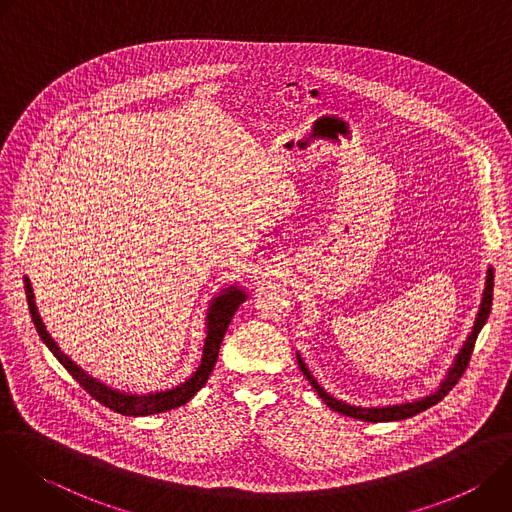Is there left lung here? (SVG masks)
<instances>
[{
  "label": "left lung",
  "mask_w": 512,
  "mask_h": 512,
  "mask_svg": "<svg viewBox=\"0 0 512 512\" xmlns=\"http://www.w3.org/2000/svg\"><path fill=\"white\" fill-rule=\"evenodd\" d=\"M492 289H494V271L492 267H488L486 271V285H484V294H482V304L478 308V314H476V320H474V326H472V332L468 334L464 346L460 348V352L456 354L454 358V364L450 367L446 379L440 383V387H437L431 395L423 397V399H417V401H411V403H401V405H387V407H356V405H348L344 401H338L336 397L328 395L320 385L318 381L312 377V373L308 371L306 362L302 360V356L298 354V364L300 369L304 373V377L310 381V385L316 389V393L320 395V399L334 411L346 415V417H354V419H360V421H371V423H381V421H399V419H407V417H413L425 409H429L431 405H435L437 401H442L452 389L454 385L460 381V377L464 375L468 362H470V356H472V350H474V344H476V338L482 330V326L486 324L488 316H490V308H492Z\"/></svg>",
  "instance_id": "8db88e82"
}]
</instances>
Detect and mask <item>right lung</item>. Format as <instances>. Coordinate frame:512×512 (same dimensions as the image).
Returning <instances> with one entry per match:
<instances>
[{"label":"right lung","mask_w":512,"mask_h":512,"mask_svg":"<svg viewBox=\"0 0 512 512\" xmlns=\"http://www.w3.org/2000/svg\"><path fill=\"white\" fill-rule=\"evenodd\" d=\"M24 287H26V300H28V308L32 314V322H34L42 342L56 356V360L72 375V379H77V383L93 399H97L101 405L109 407L115 413L131 415V417L154 415V413L176 409V407L188 403L206 385V381L214 369V362L218 358V348H221L225 332H227L235 312L239 310V306L247 300V294L237 285L223 289L221 294L212 298L208 312H206V338H204V346H202V358H200V364L196 367V371L178 387H172L166 391H156V393H145V395H133V393H123L119 389L107 387L105 383L87 375L79 367V364H75V360H70L58 348V344L52 340V336L46 332V326H44V322L38 314L36 302H34V289H32V283L28 277H24Z\"/></svg>","instance_id":"1"}]
</instances>
